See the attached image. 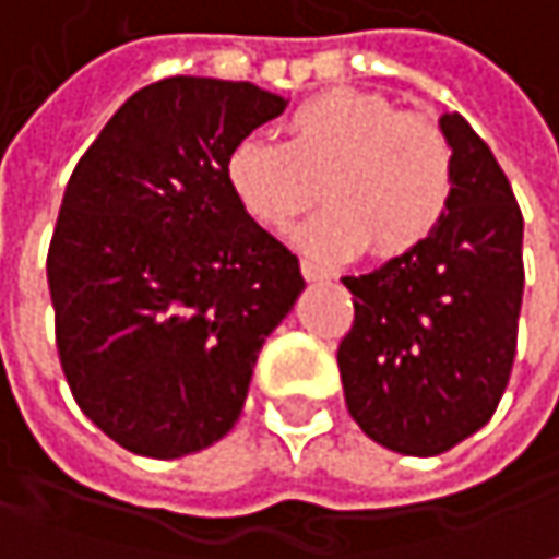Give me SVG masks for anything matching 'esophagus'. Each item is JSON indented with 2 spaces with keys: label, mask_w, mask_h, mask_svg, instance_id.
<instances>
[{
  "label": "esophagus",
  "mask_w": 559,
  "mask_h": 559,
  "mask_svg": "<svg viewBox=\"0 0 559 559\" xmlns=\"http://www.w3.org/2000/svg\"><path fill=\"white\" fill-rule=\"evenodd\" d=\"M300 272H304V278H307V281H329V278H332V272H329V269L316 265V262H310V259H304V262H300Z\"/></svg>",
  "instance_id": "34e87169"
}]
</instances>
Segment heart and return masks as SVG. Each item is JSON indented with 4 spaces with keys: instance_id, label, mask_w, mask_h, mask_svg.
<instances>
[{
    "instance_id": "1",
    "label": "heart",
    "mask_w": 559,
    "mask_h": 559,
    "mask_svg": "<svg viewBox=\"0 0 559 559\" xmlns=\"http://www.w3.org/2000/svg\"><path fill=\"white\" fill-rule=\"evenodd\" d=\"M227 182L243 212L284 234L322 195L329 205L300 230L316 255H377L420 247L449 212L455 157L427 116L405 114L389 97L332 87L297 104L284 142L247 135L227 154Z\"/></svg>"
}]
</instances>
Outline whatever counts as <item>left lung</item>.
I'll return each instance as SVG.
<instances>
[{
  "instance_id": "8db88e82",
  "label": "left lung",
  "mask_w": 559,
  "mask_h": 559,
  "mask_svg": "<svg viewBox=\"0 0 559 559\" xmlns=\"http://www.w3.org/2000/svg\"><path fill=\"white\" fill-rule=\"evenodd\" d=\"M455 186L440 227L370 275H347L338 345L345 405L392 452L440 455L480 430L507 392L522 310V212L493 151L459 114L440 119Z\"/></svg>"
}]
</instances>
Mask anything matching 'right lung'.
Instances as JSON below:
<instances>
[{"label": "right lung", "instance_id": "obj_1", "mask_svg": "<svg viewBox=\"0 0 559 559\" xmlns=\"http://www.w3.org/2000/svg\"><path fill=\"white\" fill-rule=\"evenodd\" d=\"M284 97L177 75L135 91L75 164L47 252L56 350L122 449L180 459L240 417L300 262L227 182V154Z\"/></svg>", "mask_w": 559, "mask_h": 559}]
</instances>
